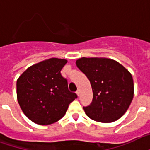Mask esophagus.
<instances>
[{"label":"esophagus","instance_id":"1","mask_svg":"<svg viewBox=\"0 0 150 150\" xmlns=\"http://www.w3.org/2000/svg\"><path fill=\"white\" fill-rule=\"evenodd\" d=\"M76 93H77V95H78V96H79V90H78L77 91H76Z\"/></svg>","mask_w":150,"mask_h":150}]
</instances>
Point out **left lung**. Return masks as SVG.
Instances as JSON below:
<instances>
[{"label":"left lung","mask_w":150,"mask_h":150,"mask_svg":"<svg viewBox=\"0 0 150 150\" xmlns=\"http://www.w3.org/2000/svg\"><path fill=\"white\" fill-rule=\"evenodd\" d=\"M76 65L89 79L93 100L83 107L90 119L112 123L127 110L134 97L132 75L125 67L107 58H80Z\"/></svg>","instance_id":"left-lung-1"}]
</instances>
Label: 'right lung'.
<instances>
[{"label": "right lung", "instance_id": "right-lung-1", "mask_svg": "<svg viewBox=\"0 0 150 150\" xmlns=\"http://www.w3.org/2000/svg\"><path fill=\"white\" fill-rule=\"evenodd\" d=\"M67 62L58 58L45 60L28 67L17 80L19 106L34 123L47 125L57 122L77 98L60 72Z\"/></svg>", "mask_w": 150, "mask_h": 150}]
</instances>
